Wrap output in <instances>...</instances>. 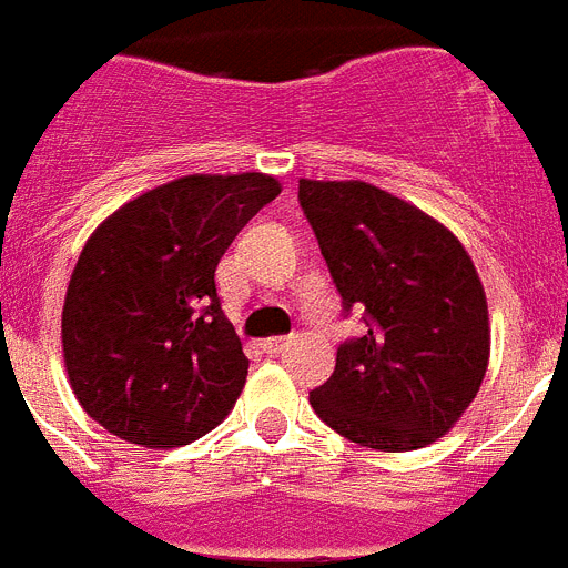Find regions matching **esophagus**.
Here are the masks:
<instances>
[{"mask_svg":"<svg viewBox=\"0 0 568 568\" xmlns=\"http://www.w3.org/2000/svg\"><path fill=\"white\" fill-rule=\"evenodd\" d=\"M288 343H292V337H285V335L265 337V341H262V349L268 352V355H276V352H283Z\"/></svg>","mask_w":568,"mask_h":568,"instance_id":"34e87169","label":"esophagus"}]
</instances>
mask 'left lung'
<instances>
[{
	"label": "left lung",
	"instance_id": "left-lung-1",
	"mask_svg": "<svg viewBox=\"0 0 568 568\" xmlns=\"http://www.w3.org/2000/svg\"><path fill=\"white\" fill-rule=\"evenodd\" d=\"M343 308L366 332L337 349L308 402L361 447L418 450L470 407L490 357L488 300L465 245L442 222L366 181L300 179Z\"/></svg>",
	"mask_w": 568,
	"mask_h": 568
}]
</instances>
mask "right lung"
<instances>
[{
  "mask_svg": "<svg viewBox=\"0 0 568 568\" xmlns=\"http://www.w3.org/2000/svg\"><path fill=\"white\" fill-rule=\"evenodd\" d=\"M265 173L184 175L135 195L85 240L63 303V361L80 407L130 445H190L240 398L247 357L216 265L280 195Z\"/></svg>",
  "mask_w": 568,
  "mask_h": 568,
  "instance_id": "right-lung-1",
  "label": "right lung"
}]
</instances>
